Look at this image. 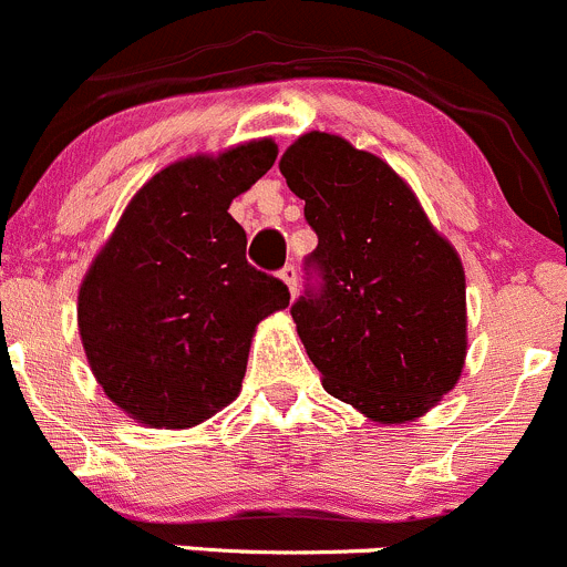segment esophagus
I'll use <instances>...</instances> for the list:
<instances>
[{
	"label": "esophagus",
	"mask_w": 567,
	"mask_h": 567,
	"mask_svg": "<svg viewBox=\"0 0 567 567\" xmlns=\"http://www.w3.org/2000/svg\"><path fill=\"white\" fill-rule=\"evenodd\" d=\"M281 278H284V284L289 286L291 295H297V267L295 265H286L284 270H281Z\"/></svg>",
	"instance_id": "34e87169"
}]
</instances>
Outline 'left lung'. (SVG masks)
<instances>
[{"label": "left lung", "instance_id": "8db88e82", "mask_svg": "<svg viewBox=\"0 0 567 567\" xmlns=\"http://www.w3.org/2000/svg\"><path fill=\"white\" fill-rule=\"evenodd\" d=\"M281 173L317 234L291 319L324 391L374 422L422 416L466 358L455 248L383 159L336 134H302Z\"/></svg>", "mask_w": 567, "mask_h": 567}]
</instances>
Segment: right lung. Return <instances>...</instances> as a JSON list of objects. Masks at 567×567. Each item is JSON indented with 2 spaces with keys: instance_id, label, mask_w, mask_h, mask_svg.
Wrapping results in <instances>:
<instances>
[{
  "instance_id": "obj_1",
  "label": "right lung",
  "mask_w": 567,
  "mask_h": 567,
  "mask_svg": "<svg viewBox=\"0 0 567 567\" xmlns=\"http://www.w3.org/2000/svg\"><path fill=\"white\" fill-rule=\"evenodd\" d=\"M272 140L193 156L132 198L80 289V336L104 394L151 427L215 416L243 385L256 324L289 306L245 259L228 215L276 162Z\"/></svg>"
}]
</instances>
